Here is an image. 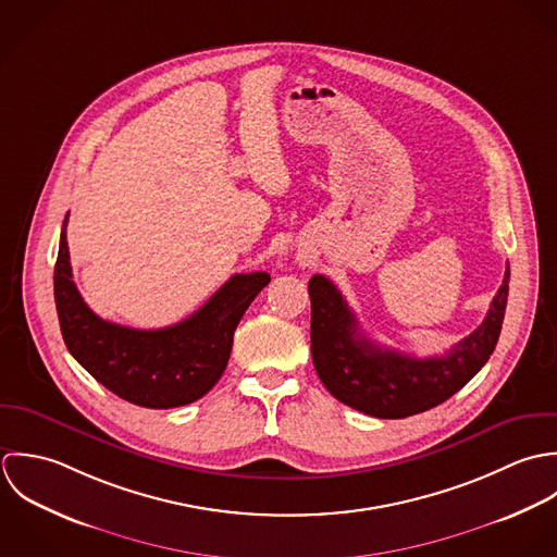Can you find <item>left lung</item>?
<instances>
[{
  "mask_svg": "<svg viewBox=\"0 0 557 557\" xmlns=\"http://www.w3.org/2000/svg\"><path fill=\"white\" fill-rule=\"evenodd\" d=\"M510 267L478 330L440 357H413L381 348L359 332L357 319L334 282L314 275L312 361L319 379L339 403L381 420H400L429 411L465 387L488 361L499 339L508 304Z\"/></svg>",
  "mask_w": 557,
  "mask_h": 557,
  "instance_id": "1",
  "label": "left lung"
}]
</instances>
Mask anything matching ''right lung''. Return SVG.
<instances>
[{"label":"right lung","instance_id":"1","mask_svg":"<svg viewBox=\"0 0 557 557\" xmlns=\"http://www.w3.org/2000/svg\"><path fill=\"white\" fill-rule=\"evenodd\" d=\"M66 222L53 275L60 330L71 355L115 396L146 409H172L202 398L222 379L232 335L269 273H236L189 319L163 330H131L97 317L71 269Z\"/></svg>","mask_w":557,"mask_h":557}]
</instances>
